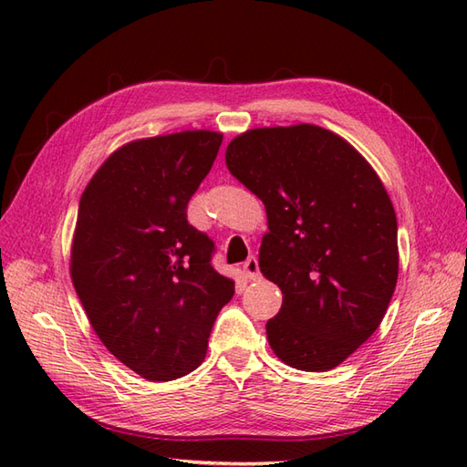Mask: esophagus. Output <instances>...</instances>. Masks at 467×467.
<instances>
[{
    "mask_svg": "<svg viewBox=\"0 0 467 467\" xmlns=\"http://www.w3.org/2000/svg\"><path fill=\"white\" fill-rule=\"evenodd\" d=\"M243 275L246 276V279L249 281H256L261 276V271H259V261L254 259V256H251L249 261H246L244 265H243Z\"/></svg>",
    "mask_w": 467,
    "mask_h": 467,
    "instance_id": "obj_1",
    "label": "esophagus"
}]
</instances>
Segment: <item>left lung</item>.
<instances>
[{
  "label": "left lung",
  "mask_w": 467,
  "mask_h": 467,
  "mask_svg": "<svg viewBox=\"0 0 467 467\" xmlns=\"http://www.w3.org/2000/svg\"><path fill=\"white\" fill-rule=\"evenodd\" d=\"M233 176L265 204L259 269L283 293L266 323L279 359L341 365L381 325L398 285V218L381 178L327 128H253L226 146Z\"/></svg>",
  "instance_id": "left-lung-1"
}]
</instances>
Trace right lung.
I'll return each mask as SVG.
<instances>
[{
  "label": "right lung",
  "mask_w": 467,
  "mask_h": 467,
  "mask_svg": "<svg viewBox=\"0 0 467 467\" xmlns=\"http://www.w3.org/2000/svg\"><path fill=\"white\" fill-rule=\"evenodd\" d=\"M221 144L213 130L138 138L106 158L80 198L74 289L106 349L148 381L194 371L234 295L213 269V241L186 221Z\"/></svg>",
  "instance_id": "add662e5"
}]
</instances>
